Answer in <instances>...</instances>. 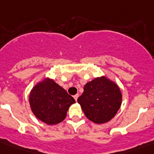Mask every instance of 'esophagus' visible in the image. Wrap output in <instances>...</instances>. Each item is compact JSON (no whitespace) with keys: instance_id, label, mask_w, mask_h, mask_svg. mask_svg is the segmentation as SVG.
I'll return each mask as SVG.
<instances>
[{"instance_id":"34e87169","label":"esophagus","mask_w":154,"mask_h":154,"mask_svg":"<svg viewBox=\"0 0 154 154\" xmlns=\"http://www.w3.org/2000/svg\"><path fill=\"white\" fill-rule=\"evenodd\" d=\"M78 97H79V95H78V94H76V95H74V96H73V98L75 99V101H77V98H78Z\"/></svg>"}]
</instances>
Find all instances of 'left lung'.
<instances>
[{
    "mask_svg": "<svg viewBox=\"0 0 154 154\" xmlns=\"http://www.w3.org/2000/svg\"><path fill=\"white\" fill-rule=\"evenodd\" d=\"M122 101L118 85L104 76L85 85L84 92L77 99L87 118L96 124L106 123L114 117Z\"/></svg>",
    "mask_w": 154,
    "mask_h": 154,
    "instance_id": "8db88e82",
    "label": "left lung"
}]
</instances>
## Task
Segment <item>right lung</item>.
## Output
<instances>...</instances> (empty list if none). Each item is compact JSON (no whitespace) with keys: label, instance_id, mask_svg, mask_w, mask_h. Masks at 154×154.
<instances>
[{"label":"right lung","instance_id":"1","mask_svg":"<svg viewBox=\"0 0 154 154\" xmlns=\"http://www.w3.org/2000/svg\"><path fill=\"white\" fill-rule=\"evenodd\" d=\"M75 100L53 80L45 78L30 92L29 104L33 114L48 125H56L65 119Z\"/></svg>","mask_w":154,"mask_h":154}]
</instances>
